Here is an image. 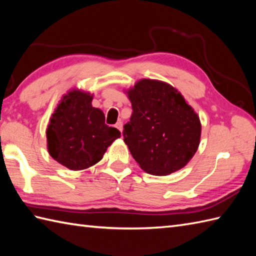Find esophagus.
Returning a JSON list of instances; mask_svg holds the SVG:
<instances>
[{"instance_id": "obj_1", "label": "esophagus", "mask_w": 256, "mask_h": 256, "mask_svg": "<svg viewBox=\"0 0 256 256\" xmlns=\"http://www.w3.org/2000/svg\"><path fill=\"white\" fill-rule=\"evenodd\" d=\"M116 128L120 132H122V130H123V123H122L121 121H118V122L116 124Z\"/></svg>"}]
</instances>
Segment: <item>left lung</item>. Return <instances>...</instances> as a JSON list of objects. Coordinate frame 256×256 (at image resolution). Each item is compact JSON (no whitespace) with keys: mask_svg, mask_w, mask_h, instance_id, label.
Segmentation results:
<instances>
[{"mask_svg":"<svg viewBox=\"0 0 256 256\" xmlns=\"http://www.w3.org/2000/svg\"><path fill=\"white\" fill-rule=\"evenodd\" d=\"M133 113L124 143L146 172L166 176L186 166L200 144L199 116L170 84L140 79L125 90Z\"/></svg>","mask_w":256,"mask_h":256,"instance_id":"8db88e82","label":"left lung"}]
</instances>
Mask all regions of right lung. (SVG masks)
<instances>
[{
  "label": "right lung",
  "instance_id": "obj_1",
  "mask_svg": "<svg viewBox=\"0 0 256 256\" xmlns=\"http://www.w3.org/2000/svg\"><path fill=\"white\" fill-rule=\"evenodd\" d=\"M94 94L78 88L62 96L46 130L48 153L70 170L99 162L121 133L106 124L102 110L92 106Z\"/></svg>",
  "mask_w": 256,
  "mask_h": 256
}]
</instances>
